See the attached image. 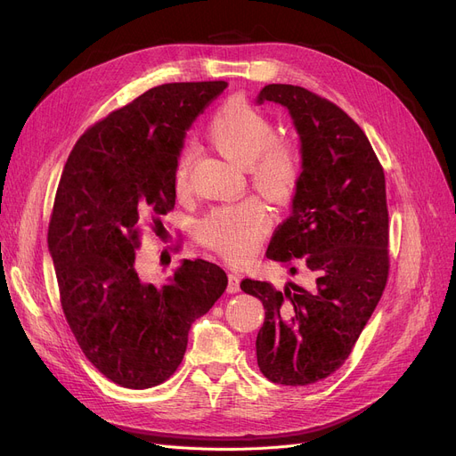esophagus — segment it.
<instances>
[{"instance_id":"34e87169","label":"esophagus","mask_w":456,"mask_h":456,"mask_svg":"<svg viewBox=\"0 0 456 456\" xmlns=\"http://www.w3.org/2000/svg\"><path fill=\"white\" fill-rule=\"evenodd\" d=\"M227 292L229 294H236L240 292V277L236 273H229V284H227Z\"/></svg>"}]
</instances>
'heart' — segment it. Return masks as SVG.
I'll return each instance as SVG.
<instances>
[{"label":"heart","instance_id":"b5f03b06","mask_svg":"<svg viewBox=\"0 0 456 456\" xmlns=\"http://www.w3.org/2000/svg\"><path fill=\"white\" fill-rule=\"evenodd\" d=\"M214 150L240 167H248L251 184L273 201L289 198L299 177V155L284 142H273L275 127L268 116L246 100L232 98L214 112L207 127ZM188 159L177 166L175 188L186 190ZM266 207L246 200L212 210L200 225L203 244L229 260L249 258L268 232Z\"/></svg>","mask_w":456,"mask_h":456}]
</instances>
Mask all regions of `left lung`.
<instances>
[{"instance_id": "8db88e82", "label": "left lung", "mask_w": 456, "mask_h": 456, "mask_svg": "<svg viewBox=\"0 0 456 456\" xmlns=\"http://www.w3.org/2000/svg\"><path fill=\"white\" fill-rule=\"evenodd\" d=\"M289 110L299 136L301 174L292 210L272 236L266 256L299 258L313 289L244 279L262 301L256 362L266 379L306 387L337 371L382 296L388 279L385 172L364 131L334 103L294 85H266L256 103ZM296 275V268H290Z\"/></svg>"}]
</instances>
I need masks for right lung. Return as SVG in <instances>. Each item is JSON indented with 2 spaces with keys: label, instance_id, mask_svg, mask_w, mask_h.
Segmentation results:
<instances>
[{
  "label": "right lung",
  "instance_id": "1",
  "mask_svg": "<svg viewBox=\"0 0 456 456\" xmlns=\"http://www.w3.org/2000/svg\"><path fill=\"white\" fill-rule=\"evenodd\" d=\"M225 81L167 83L90 127L69 153L47 231L61 303L88 361L124 388L160 385L188 330L227 289L225 272L183 258L166 282L134 266L138 229L175 205L186 131Z\"/></svg>",
  "mask_w": 456,
  "mask_h": 456
}]
</instances>
